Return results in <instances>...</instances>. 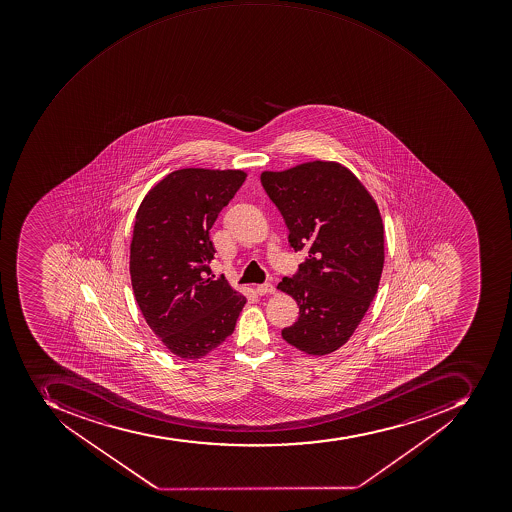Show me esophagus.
<instances>
[{
  "label": "esophagus",
  "mask_w": 512,
  "mask_h": 512,
  "mask_svg": "<svg viewBox=\"0 0 512 512\" xmlns=\"http://www.w3.org/2000/svg\"><path fill=\"white\" fill-rule=\"evenodd\" d=\"M257 294L258 295H266V294H274L276 289H274L273 284L271 282H265V284H258L257 286Z\"/></svg>",
  "instance_id": "obj_1"
}]
</instances>
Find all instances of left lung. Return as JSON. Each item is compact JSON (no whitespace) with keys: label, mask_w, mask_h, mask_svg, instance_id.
Listing matches in <instances>:
<instances>
[{"label":"left lung","mask_w":512,"mask_h":512,"mask_svg":"<svg viewBox=\"0 0 512 512\" xmlns=\"http://www.w3.org/2000/svg\"><path fill=\"white\" fill-rule=\"evenodd\" d=\"M290 246L308 258L278 289L300 308L282 338L303 353L324 356L345 345L377 294L385 263L380 210L356 175L332 161L263 172Z\"/></svg>","instance_id":"left-lung-1"}]
</instances>
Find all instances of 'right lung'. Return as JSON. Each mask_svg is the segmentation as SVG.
<instances>
[{
	"label": "right lung",
	"instance_id": "add662e5",
	"mask_svg": "<svg viewBox=\"0 0 512 512\" xmlns=\"http://www.w3.org/2000/svg\"><path fill=\"white\" fill-rule=\"evenodd\" d=\"M246 180L242 171L180 169L148 191L135 215L132 289L171 353L198 359L233 333L246 297L210 271V228Z\"/></svg>",
	"mask_w": 512,
	"mask_h": 512
}]
</instances>
